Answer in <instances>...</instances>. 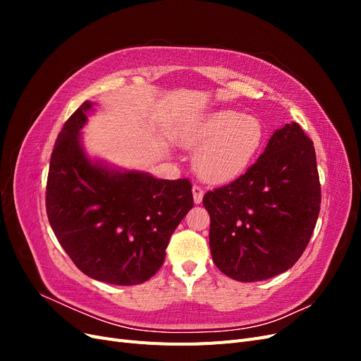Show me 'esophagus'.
Masks as SVG:
<instances>
[{
  "label": "esophagus",
  "mask_w": 361,
  "mask_h": 361,
  "mask_svg": "<svg viewBox=\"0 0 361 361\" xmlns=\"http://www.w3.org/2000/svg\"><path fill=\"white\" fill-rule=\"evenodd\" d=\"M192 195H194V203L199 204V203H202L204 191H203L202 187H199V185H194V187H192Z\"/></svg>",
  "instance_id": "1"
}]
</instances>
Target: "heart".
Instances as JSON below:
<instances>
[{
  "instance_id": "1",
  "label": "heart",
  "mask_w": 361,
  "mask_h": 361,
  "mask_svg": "<svg viewBox=\"0 0 361 361\" xmlns=\"http://www.w3.org/2000/svg\"><path fill=\"white\" fill-rule=\"evenodd\" d=\"M264 135L257 117L224 108L185 126L178 140L188 147H200L194 155V169L202 179L226 182L250 166Z\"/></svg>"
}]
</instances>
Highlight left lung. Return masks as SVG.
Returning a JSON list of instances; mask_svg holds the SVG:
<instances>
[{
    "label": "left lung",
    "mask_w": 361,
    "mask_h": 361,
    "mask_svg": "<svg viewBox=\"0 0 361 361\" xmlns=\"http://www.w3.org/2000/svg\"><path fill=\"white\" fill-rule=\"evenodd\" d=\"M214 264L238 281H260L293 267L307 247L321 209L313 141L298 123L271 135L253 166L207 191Z\"/></svg>",
    "instance_id": "1"
}]
</instances>
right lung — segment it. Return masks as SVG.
Here are the masks:
<instances>
[{"mask_svg": "<svg viewBox=\"0 0 361 361\" xmlns=\"http://www.w3.org/2000/svg\"><path fill=\"white\" fill-rule=\"evenodd\" d=\"M85 101L64 123L47 182V214L60 245L85 276L140 285L161 268L170 236L194 206L188 179H155L92 161L81 129Z\"/></svg>", "mask_w": 361, "mask_h": 361, "instance_id": "obj_1", "label": "right lung"}]
</instances>
